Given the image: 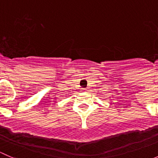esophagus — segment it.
Returning a JSON list of instances; mask_svg holds the SVG:
<instances>
[{
  "label": "esophagus",
  "instance_id": "obj_1",
  "mask_svg": "<svg viewBox=\"0 0 158 158\" xmlns=\"http://www.w3.org/2000/svg\"><path fill=\"white\" fill-rule=\"evenodd\" d=\"M85 89H83V92H85Z\"/></svg>",
  "mask_w": 158,
  "mask_h": 158
}]
</instances>
